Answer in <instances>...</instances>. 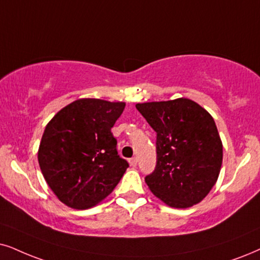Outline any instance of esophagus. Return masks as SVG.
Returning <instances> with one entry per match:
<instances>
[{"label":"esophagus","mask_w":260,"mask_h":260,"mask_svg":"<svg viewBox=\"0 0 260 260\" xmlns=\"http://www.w3.org/2000/svg\"><path fill=\"white\" fill-rule=\"evenodd\" d=\"M128 162H129L131 167H137V158L136 157H132V158L128 159Z\"/></svg>","instance_id":"34e87169"}]
</instances>
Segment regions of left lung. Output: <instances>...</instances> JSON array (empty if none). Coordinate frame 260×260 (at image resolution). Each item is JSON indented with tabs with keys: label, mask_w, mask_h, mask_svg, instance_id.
Returning a JSON list of instances; mask_svg holds the SVG:
<instances>
[{
	"label": "left lung",
	"mask_w": 260,
	"mask_h": 260,
	"mask_svg": "<svg viewBox=\"0 0 260 260\" xmlns=\"http://www.w3.org/2000/svg\"><path fill=\"white\" fill-rule=\"evenodd\" d=\"M136 108L156 132V167L145 182L172 208L198 204L217 181L223 147L212 116L196 102L179 98Z\"/></svg>",
	"instance_id": "obj_1"
}]
</instances>
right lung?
<instances>
[{"mask_svg":"<svg viewBox=\"0 0 260 260\" xmlns=\"http://www.w3.org/2000/svg\"><path fill=\"white\" fill-rule=\"evenodd\" d=\"M124 103L83 98L52 117L38 162L45 181L66 205L88 209L113 192L129 164L117 153L111 128Z\"/></svg>","mask_w":260,"mask_h":260,"instance_id":"1","label":"right lung"}]
</instances>
